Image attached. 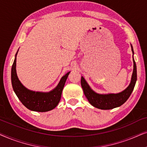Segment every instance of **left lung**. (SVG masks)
Returning <instances> with one entry per match:
<instances>
[{
	"label": "left lung",
	"instance_id": "left-lung-1",
	"mask_svg": "<svg viewBox=\"0 0 147 147\" xmlns=\"http://www.w3.org/2000/svg\"><path fill=\"white\" fill-rule=\"evenodd\" d=\"M131 47H132V52L134 53L132 46H131ZM133 62H134V70H133L130 84L124 91L120 93L107 94V95H101V94L96 93L90 88L84 78L82 77L81 81V86L83 89L84 94L89 102L93 106L101 109H111L115 108V107L120 106L126 102L133 91L136 79H137L136 65L134 58H133Z\"/></svg>",
	"mask_w": 147,
	"mask_h": 147
}]
</instances>
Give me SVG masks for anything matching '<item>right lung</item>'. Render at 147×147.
<instances>
[{"label":"right lung","instance_id":"obj_1","mask_svg":"<svg viewBox=\"0 0 147 147\" xmlns=\"http://www.w3.org/2000/svg\"><path fill=\"white\" fill-rule=\"evenodd\" d=\"M16 58L15 57L11 68V83L13 90L21 102L27 109L40 112H45L55 108L61 98L62 90L70 72L62 77L58 86L53 91L48 93L32 91L26 89L17 77Z\"/></svg>","mask_w":147,"mask_h":147}]
</instances>
